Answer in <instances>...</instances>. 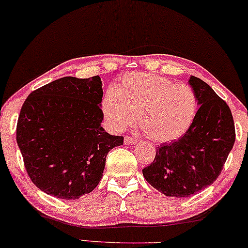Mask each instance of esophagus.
Instances as JSON below:
<instances>
[{"mask_svg":"<svg viewBox=\"0 0 248 248\" xmlns=\"http://www.w3.org/2000/svg\"><path fill=\"white\" fill-rule=\"evenodd\" d=\"M136 143H137L136 140L131 139V137H128V136L124 137V144H126V145H134V144Z\"/></svg>","mask_w":248,"mask_h":248,"instance_id":"esophagus-1","label":"esophagus"}]
</instances>
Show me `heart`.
Returning a JSON list of instances; mask_svg holds the SVG:
<instances>
[{
  "mask_svg": "<svg viewBox=\"0 0 248 248\" xmlns=\"http://www.w3.org/2000/svg\"><path fill=\"white\" fill-rule=\"evenodd\" d=\"M102 111L109 129L121 133L137 120L156 143L181 139L192 126L198 99L187 84L158 74L128 73L115 90L103 97Z\"/></svg>",
  "mask_w": 248,
  "mask_h": 248,
  "instance_id": "obj_1",
  "label": "heart"
}]
</instances>
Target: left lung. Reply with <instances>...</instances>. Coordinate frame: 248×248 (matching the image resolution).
Returning <instances> with one entry per match:
<instances>
[{"label": "left lung", "instance_id": "obj_1", "mask_svg": "<svg viewBox=\"0 0 248 248\" xmlns=\"http://www.w3.org/2000/svg\"><path fill=\"white\" fill-rule=\"evenodd\" d=\"M198 99L192 126L181 139L164 143L143 169L147 183L167 197L186 198L214 183L232 150L236 133L230 108L214 90L191 75Z\"/></svg>", "mask_w": 248, "mask_h": 248}]
</instances>
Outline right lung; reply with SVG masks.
I'll list each match as a JSON object with an SVG mask.
<instances>
[{
	"label": "right lung",
	"instance_id": "add662e5",
	"mask_svg": "<svg viewBox=\"0 0 248 248\" xmlns=\"http://www.w3.org/2000/svg\"><path fill=\"white\" fill-rule=\"evenodd\" d=\"M103 83L64 77L31 93L20 109L17 143L41 191L75 200L98 186L106 155L124 144L102 127Z\"/></svg>",
	"mask_w": 248,
	"mask_h": 248
}]
</instances>
